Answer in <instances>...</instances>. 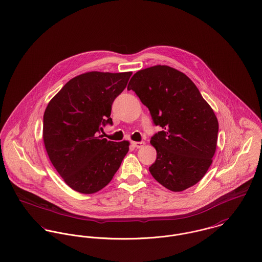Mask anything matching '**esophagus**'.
<instances>
[{"label": "esophagus", "instance_id": "esophagus-1", "mask_svg": "<svg viewBox=\"0 0 262 262\" xmlns=\"http://www.w3.org/2000/svg\"><path fill=\"white\" fill-rule=\"evenodd\" d=\"M132 145L137 148H141L145 145V142H132Z\"/></svg>", "mask_w": 262, "mask_h": 262}]
</instances>
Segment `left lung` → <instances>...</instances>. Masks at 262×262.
<instances>
[{"label": "left lung", "instance_id": "8db88e82", "mask_svg": "<svg viewBox=\"0 0 262 262\" xmlns=\"http://www.w3.org/2000/svg\"><path fill=\"white\" fill-rule=\"evenodd\" d=\"M127 89L145 105L156 125L150 144L157 150L148 168L161 185L173 192L197 184L212 164L217 146L218 120L194 82L167 65L138 71Z\"/></svg>", "mask_w": 262, "mask_h": 262}]
</instances>
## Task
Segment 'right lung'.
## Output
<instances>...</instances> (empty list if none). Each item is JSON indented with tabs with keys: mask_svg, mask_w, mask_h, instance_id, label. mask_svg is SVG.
Listing matches in <instances>:
<instances>
[{
	"mask_svg": "<svg viewBox=\"0 0 262 262\" xmlns=\"http://www.w3.org/2000/svg\"><path fill=\"white\" fill-rule=\"evenodd\" d=\"M132 72L92 71L69 80L48 103L43 141L49 159L64 182L76 192L93 194L114 178L129 143L99 136L111 117L114 100Z\"/></svg>",
	"mask_w": 262,
	"mask_h": 262,
	"instance_id": "add662e5",
	"label": "right lung"
}]
</instances>
